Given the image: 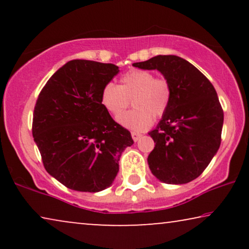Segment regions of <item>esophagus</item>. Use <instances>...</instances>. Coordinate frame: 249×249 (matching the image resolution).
Wrapping results in <instances>:
<instances>
[{
    "label": "esophagus",
    "mask_w": 249,
    "mask_h": 249,
    "mask_svg": "<svg viewBox=\"0 0 249 249\" xmlns=\"http://www.w3.org/2000/svg\"><path fill=\"white\" fill-rule=\"evenodd\" d=\"M131 137H132V139H134L135 142H137L138 139L142 137V134H139V132H136V131H132L131 132Z\"/></svg>",
    "instance_id": "34e87169"
}]
</instances>
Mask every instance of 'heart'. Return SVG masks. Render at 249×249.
<instances>
[{
    "label": "heart",
    "instance_id": "1",
    "mask_svg": "<svg viewBox=\"0 0 249 249\" xmlns=\"http://www.w3.org/2000/svg\"><path fill=\"white\" fill-rule=\"evenodd\" d=\"M173 90L164 77H155L152 71L132 69L120 78V84H105L101 90V104L107 113L117 118L129 105L134 108L118 119L119 124L134 131H142L169 111Z\"/></svg>",
    "mask_w": 249,
    "mask_h": 249
}]
</instances>
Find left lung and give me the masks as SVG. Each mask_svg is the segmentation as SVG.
I'll list each match as a JSON object with an SVG mask.
<instances>
[{"mask_svg":"<svg viewBox=\"0 0 249 249\" xmlns=\"http://www.w3.org/2000/svg\"><path fill=\"white\" fill-rule=\"evenodd\" d=\"M132 66L159 70L173 90L169 111L148 132L155 142L147 159L149 169L162 182L192 181L202 175L221 144L223 110L213 85L176 55H158Z\"/></svg>","mask_w":249,"mask_h":249,"instance_id":"1","label":"left lung"}]
</instances>
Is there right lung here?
<instances>
[{"instance_id":"add662e5","label":"right lung","mask_w":249,"mask_h":249,"mask_svg":"<svg viewBox=\"0 0 249 249\" xmlns=\"http://www.w3.org/2000/svg\"><path fill=\"white\" fill-rule=\"evenodd\" d=\"M119 68L72 60L47 80L36 101L33 136L44 168L68 188L97 193L113 182L119 160L134 144L129 130L101 104Z\"/></svg>"}]
</instances>
